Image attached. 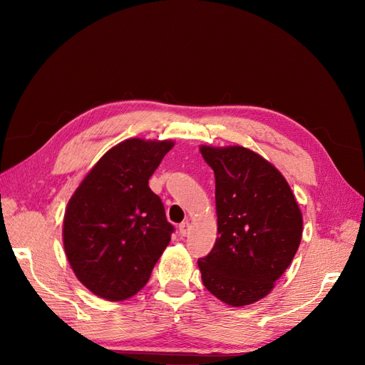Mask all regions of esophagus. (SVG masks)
I'll return each mask as SVG.
<instances>
[{
  "label": "esophagus",
  "mask_w": 365,
  "mask_h": 365,
  "mask_svg": "<svg viewBox=\"0 0 365 365\" xmlns=\"http://www.w3.org/2000/svg\"><path fill=\"white\" fill-rule=\"evenodd\" d=\"M189 231H190V223H189V222H182V223L179 225V234H180L182 237H186V235L189 234Z\"/></svg>",
  "instance_id": "1"
}]
</instances>
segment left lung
Wrapping results in <instances>:
<instances>
[{
  "label": "left lung",
  "instance_id": "1",
  "mask_svg": "<svg viewBox=\"0 0 365 365\" xmlns=\"http://www.w3.org/2000/svg\"><path fill=\"white\" fill-rule=\"evenodd\" d=\"M216 179L219 238L198 260L205 289L231 306L252 304L290 266L303 220L281 173L242 146L200 148Z\"/></svg>",
  "mask_w": 365,
  "mask_h": 365
}]
</instances>
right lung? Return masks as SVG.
Returning a JSON list of instances; mask_svg holds the SVG:
<instances>
[{"label":"right lung","instance_id":"right-lung-1","mask_svg":"<svg viewBox=\"0 0 365 365\" xmlns=\"http://www.w3.org/2000/svg\"><path fill=\"white\" fill-rule=\"evenodd\" d=\"M171 140L127 139L109 149L68 202L63 247L87 289L118 302L142 290L171 240L161 198L148 182Z\"/></svg>","mask_w":365,"mask_h":365}]
</instances>
